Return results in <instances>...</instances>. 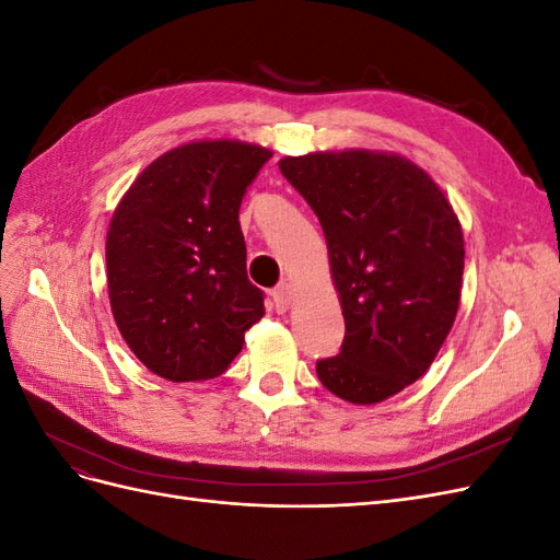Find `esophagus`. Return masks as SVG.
Returning <instances> with one entry per match:
<instances>
[{
    "label": "esophagus",
    "mask_w": 560,
    "mask_h": 560,
    "mask_svg": "<svg viewBox=\"0 0 560 560\" xmlns=\"http://www.w3.org/2000/svg\"><path fill=\"white\" fill-rule=\"evenodd\" d=\"M294 301V287L290 282H282L273 290V306L278 313H287Z\"/></svg>",
    "instance_id": "esophagus-1"
}]
</instances>
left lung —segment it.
Segmentation results:
<instances>
[{"mask_svg": "<svg viewBox=\"0 0 560 560\" xmlns=\"http://www.w3.org/2000/svg\"><path fill=\"white\" fill-rule=\"evenodd\" d=\"M325 231L346 317L317 378L350 404H378L434 362L460 306L465 241L439 184L399 154L369 149L280 159Z\"/></svg>", "mask_w": 560, "mask_h": 560, "instance_id": "1", "label": "left lung"}]
</instances>
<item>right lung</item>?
Listing matches in <instances>:
<instances>
[{
    "label": "right lung",
    "mask_w": 560,
    "mask_h": 560,
    "mask_svg": "<svg viewBox=\"0 0 560 560\" xmlns=\"http://www.w3.org/2000/svg\"><path fill=\"white\" fill-rule=\"evenodd\" d=\"M270 156L241 140L186 142L149 163L118 200L105 245L109 303L151 374L222 376L264 317L238 210Z\"/></svg>",
    "instance_id": "right-lung-1"
}]
</instances>
